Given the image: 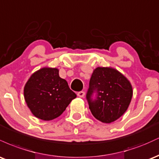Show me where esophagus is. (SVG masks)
Listing matches in <instances>:
<instances>
[{
	"mask_svg": "<svg viewBox=\"0 0 159 159\" xmlns=\"http://www.w3.org/2000/svg\"><path fill=\"white\" fill-rule=\"evenodd\" d=\"M77 95H78V97H81V98H82V97H84V96L85 93L84 92V91H80V92H78Z\"/></svg>",
	"mask_w": 159,
	"mask_h": 159,
	"instance_id": "obj_1",
	"label": "esophagus"
}]
</instances>
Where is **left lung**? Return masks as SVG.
Listing matches in <instances>:
<instances>
[{"label":"left lung","instance_id":"obj_1","mask_svg":"<svg viewBox=\"0 0 159 159\" xmlns=\"http://www.w3.org/2000/svg\"><path fill=\"white\" fill-rule=\"evenodd\" d=\"M132 94V85L123 74L111 67H97L90 78L86 98L94 117L111 123L126 111Z\"/></svg>","mask_w":159,"mask_h":159}]
</instances>
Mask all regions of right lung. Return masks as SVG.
<instances>
[{
  "mask_svg": "<svg viewBox=\"0 0 159 159\" xmlns=\"http://www.w3.org/2000/svg\"><path fill=\"white\" fill-rule=\"evenodd\" d=\"M24 96L32 114L43 120H52L63 114L76 98L56 68L40 69L30 76L24 88Z\"/></svg>",
  "mask_w": 159,
  "mask_h": 159,
  "instance_id": "obj_1",
  "label": "right lung"
}]
</instances>
